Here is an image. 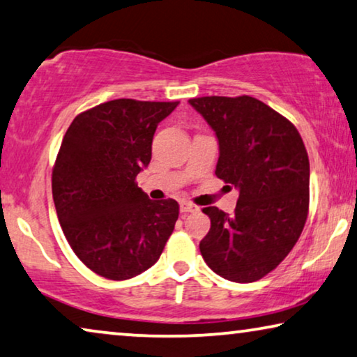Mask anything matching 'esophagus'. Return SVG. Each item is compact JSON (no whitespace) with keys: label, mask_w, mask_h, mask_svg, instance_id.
I'll return each mask as SVG.
<instances>
[{"label":"esophagus","mask_w":357,"mask_h":357,"mask_svg":"<svg viewBox=\"0 0 357 357\" xmlns=\"http://www.w3.org/2000/svg\"><path fill=\"white\" fill-rule=\"evenodd\" d=\"M179 210H181V213H195V211H199V206L190 204V202L183 200L179 204Z\"/></svg>","instance_id":"34e87169"}]
</instances>
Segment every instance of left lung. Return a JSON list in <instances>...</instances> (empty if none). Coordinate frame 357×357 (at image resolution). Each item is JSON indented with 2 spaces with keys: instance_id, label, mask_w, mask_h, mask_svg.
Returning a JSON list of instances; mask_svg holds the SVG:
<instances>
[{
  "instance_id": "8db88e82",
  "label": "left lung",
  "mask_w": 357,
  "mask_h": 357,
  "mask_svg": "<svg viewBox=\"0 0 357 357\" xmlns=\"http://www.w3.org/2000/svg\"><path fill=\"white\" fill-rule=\"evenodd\" d=\"M189 104L220 144L215 174L238 189L236 211L204 208L211 227L200 242L205 263L248 284L278 268L301 236L310 206V158L296 128L261 100L205 96Z\"/></svg>"
}]
</instances>
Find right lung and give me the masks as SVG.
Here are the masks:
<instances>
[{"label":"right lung","instance_id":"1","mask_svg":"<svg viewBox=\"0 0 357 357\" xmlns=\"http://www.w3.org/2000/svg\"><path fill=\"white\" fill-rule=\"evenodd\" d=\"M179 102L115 99L75 116L52 168V199L73 252L93 273L126 280L157 263L179 216L136 176L152 158L157 125Z\"/></svg>","mask_w":357,"mask_h":357}]
</instances>
